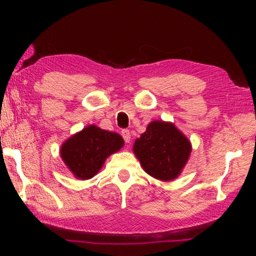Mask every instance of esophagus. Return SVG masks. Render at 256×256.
<instances>
[{"label": "esophagus", "instance_id": "1", "mask_svg": "<svg viewBox=\"0 0 256 256\" xmlns=\"http://www.w3.org/2000/svg\"><path fill=\"white\" fill-rule=\"evenodd\" d=\"M122 136H123V138H124V141L126 142V144H128L130 141H131V134H130V131L128 130H123L122 131Z\"/></svg>", "mask_w": 256, "mask_h": 256}]
</instances>
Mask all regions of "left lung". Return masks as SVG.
I'll use <instances>...</instances> for the list:
<instances>
[{
    "label": "left lung",
    "mask_w": 256,
    "mask_h": 256,
    "mask_svg": "<svg viewBox=\"0 0 256 256\" xmlns=\"http://www.w3.org/2000/svg\"><path fill=\"white\" fill-rule=\"evenodd\" d=\"M133 151L150 176L172 180L188 162L190 144L172 124L154 120L134 142Z\"/></svg>",
    "instance_id": "8db88e82"
}]
</instances>
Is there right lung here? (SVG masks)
I'll list each match as a JSON object with an SVG mask.
<instances>
[{"label":"right lung","instance_id":"right-lung-1","mask_svg":"<svg viewBox=\"0 0 256 256\" xmlns=\"http://www.w3.org/2000/svg\"><path fill=\"white\" fill-rule=\"evenodd\" d=\"M123 144L118 134L90 125L68 138L60 148V156L78 178L88 180L97 174L108 156Z\"/></svg>","mask_w":256,"mask_h":256}]
</instances>
